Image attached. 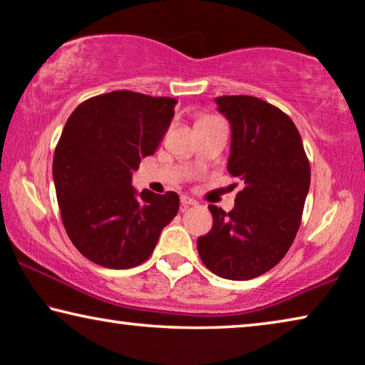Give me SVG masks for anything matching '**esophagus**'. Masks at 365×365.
Instances as JSON below:
<instances>
[{"label":"esophagus","instance_id":"1","mask_svg":"<svg viewBox=\"0 0 365 365\" xmlns=\"http://www.w3.org/2000/svg\"><path fill=\"white\" fill-rule=\"evenodd\" d=\"M180 203H182V208H190V206H197V200L190 198V197H182L180 198Z\"/></svg>","mask_w":365,"mask_h":365}]
</instances>
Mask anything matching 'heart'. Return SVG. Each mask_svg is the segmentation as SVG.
<instances>
[{
  "label": "heart",
  "mask_w": 365,
  "mask_h": 365,
  "mask_svg": "<svg viewBox=\"0 0 365 365\" xmlns=\"http://www.w3.org/2000/svg\"><path fill=\"white\" fill-rule=\"evenodd\" d=\"M208 118H211V116H205V118H203V119H208Z\"/></svg>",
  "instance_id": "b5f03b06"
}]
</instances>
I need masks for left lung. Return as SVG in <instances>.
Here are the masks:
<instances>
[{"instance_id": "obj_1", "label": "left lung", "mask_w": 365, "mask_h": 365, "mask_svg": "<svg viewBox=\"0 0 365 365\" xmlns=\"http://www.w3.org/2000/svg\"><path fill=\"white\" fill-rule=\"evenodd\" d=\"M230 121L227 172L244 183L230 213L210 205L213 227L198 254L213 274L249 280L274 269L300 227L309 164L300 133L279 108L255 96H217Z\"/></svg>"}]
</instances>
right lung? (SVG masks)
<instances>
[{
  "label": "right lung",
  "instance_id": "1",
  "mask_svg": "<svg viewBox=\"0 0 365 365\" xmlns=\"http://www.w3.org/2000/svg\"><path fill=\"white\" fill-rule=\"evenodd\" d=\"M175 103L118 90L83 101L65 123L53 183L65 231L91 262L108 269L143 264L178 213L175 192L133 187V172L159 148Z\"/></svg>",
  "mask_w": 365,
  "mask_h": 365
}]
</instances>
